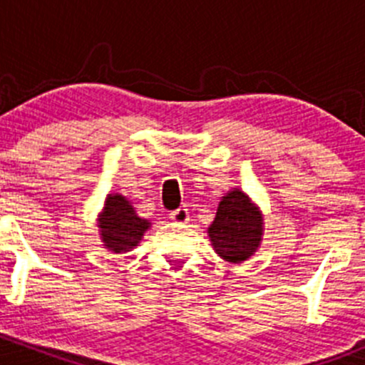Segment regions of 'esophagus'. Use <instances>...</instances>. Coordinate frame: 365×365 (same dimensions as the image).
Instances as JSON below:
<instances>
[{
    "mask_svg": "<svg viewBox=\"0 0 365 365\" xmlns=\"http://www.w3.org/2000/svg\"><path fill=\"white\" fill-rule=\"evenodd\" d=\"M169 219L173 220V222H178V224H183L189 220V210L185 208V206H182V208L175 210V212L169 213Z\"/></svg>",
    "mask_w": 365,
    "mask_h": 365,
    "instance_id": "esophagus-1",
    "label": "esophagus"
}]
</instances>
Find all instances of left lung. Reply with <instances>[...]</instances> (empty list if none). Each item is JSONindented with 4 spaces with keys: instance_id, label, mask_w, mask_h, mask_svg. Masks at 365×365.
Masks as SVG:
<instances>
[{
    "instance_id": "8db88e82",
    "label": "left lung",
    "mask_w": 365,
    "mask_h": 365,
    "mask_svg": "<svg viewBox=\"0 0 365 365\" xmlns=\"http://www.w3.org/2000/svg\"><path fill=\"white\" fill-rule=\"evenodd\" d=\"M263 235L259 208L240 189L222 196L217 215L208 227L213 251L230 263H242L257 251Z\"/></svg>"
}]
</instances>
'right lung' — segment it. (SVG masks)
Instances as JSON below:
<instances>
[{
  "label": "right lung",
  "mask_w": 365,
  "mask_h": 365,
  "mask_svg": "<svg viewBox=\"0 0 365 365\" xmlns=\"http://www.w3.org/2000/svg\"><path fill=\"white\" fill-rule=\"evenodd\" d=\"M98 227L104 247L120 254L130 251L141 242L150 222L135 213L127 197L121 194H109L104 210L98 215Z\"/></svg>",
  "instance_id": "add662e5"
}]
</instances>
